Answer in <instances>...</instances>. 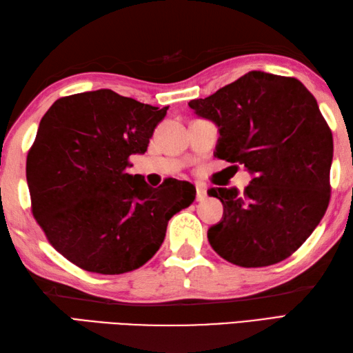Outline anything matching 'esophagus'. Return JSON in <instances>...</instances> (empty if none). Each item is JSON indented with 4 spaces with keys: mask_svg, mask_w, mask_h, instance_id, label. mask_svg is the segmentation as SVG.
<instances>
[{
    "mask_svg": "<svg viewBox=\"0 0 353 353\" xmlns=\"http://www.w3.org/2000/svg\"><path fill=\"white\" fill-rule=\"evenodd\" d=\"M196 191H197V194H196V200L197 201H203L205 199H206V186L203 185V183H197V186H196Z\"/></svg>",
    "mask_w": 353,
    "mask_h": 353,
    "instance_id": "esophagus-1",
    "label": "esophagus"
}]
</instances>
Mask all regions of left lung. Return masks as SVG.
Masks as SVG:
<instances>
[{
	"mask_svg": "<svg viewBox=\"0 0 353 353\" xmlns=\"http://www.w3.org/2000/svg\"><path fill=\"white\" fill-rule=\"evenodd\" d=\"M188 104L219 125L214 156L253 174L243 194L208 191L224 208L208 230L209 244L245 268L287 259L319 226L331 199L332 132L317 100L294 77L250 71Z\"/></svg>",
	"mask_w": 353,
	"mask_h": 353,
	"instance_id": "1",
	"label": "left lung"
}]
</instances>
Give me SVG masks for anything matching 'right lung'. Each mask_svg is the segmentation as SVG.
<instances>
[{
    "label": "right lung",
    "mask_w": 353,
    "mask_h": 353,
    "mask_svg": "<svg viewBox=\"0 0 353 353\" xmlns=\"http://www.w3.org/2000/svg\"><path fill=\"white\" fill-rule=\"evenodd\" d=\"M167 110L99 89L62 97L42 117L26 167L32 212L72 264L100 274L139 268L196 199L190 182L152 188L129 174V157L147 152Z\"/></svg>",
    "instance_id": "add662e5"
}]
</instances>
